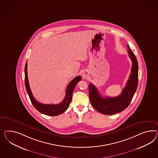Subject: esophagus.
<instances>
[{
    "label": "esophagus",
    "instance_id": "34e87169",
    "mask_svg": "<svg viewBox=\"0 0 158 158\" xmlns=\"http://www.w3.org/2000/svg\"><path fill=\"white\" fill-rule=\"evenodd\" d=\"M89 76V73L88 72V71L87 70H85L83 71L82 73V77L84 79H86L87 77H88Z\"/></svg>",
    "mask_w": 158,
    "mask_h": 158
}]
</instances>
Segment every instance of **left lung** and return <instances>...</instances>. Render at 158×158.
<instances>
[{"label":"left lung","instance_id":"8db88e82","mask_svg":"<svg viewBox=\"0 0 158 158\" xmlns=\"http://www.w3.org/2000/svg\"><path fill=\"white\" fill-rule=\"evenodd\" d=\"M128 52L132 62L131 73L121 94L116 97H102L97 87L89 85L90 102L97 111L106 115H112L123 111L128 107L132 99L138 85V63L136 57L129 45Z\"/></svg>","mask_w":158,"mask_h":158}]
</instances>
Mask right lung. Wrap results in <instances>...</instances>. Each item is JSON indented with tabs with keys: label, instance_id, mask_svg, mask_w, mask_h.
Segmentation results:
<instances>
[{
	"label": "right lung",
	"instance_id": "add662e5",
	"mask_svg": "<svg viewBox=\"0 0 158 158\" xmlns=\"http://www.w3.org/2000/svg\"><path fill=\"white\" fill-rule=\"evenodd\" d=\"M27 63H26L25 67V83L26 89L27 94L29 96L30 101L34 107L38 111L44 114L51 115V116L60 115L61 113H63V112L65 111L68 109V107L69 106V104L71 102L73 90L77 85V83L81 80V76H77L70 81V83L68 84V86L66 89L65 97L61 102L57 105L43 104L36 101V99L34 98L31 91L29 81H28V77H27Z\"/></svg>",
	"mask_w": 158,
	"mask_h": 158
}]
</instances>
